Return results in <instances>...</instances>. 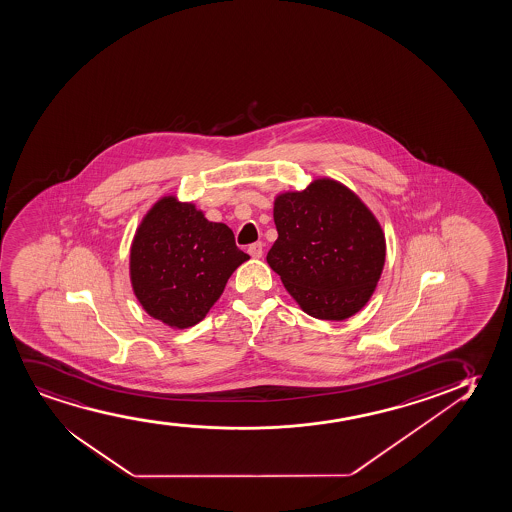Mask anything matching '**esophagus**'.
<instances>
[{
  "instance_id": "34e87169",
  "label": "esophagus",
  "mask_w": 512,
  "mask_h": 512,
  "mask_svg": "<svg viewBox=\"0 0 512 512\" xmlns=\"http://www.w3.org/2000/svg\"><path fill=\"white\" fill-rule=\"evenodd\" d=\"M247 253L251 254L253 258H261V256H263V244H261V242H254V244H251L249 249H247Z\"/></svg>"
}]
</instances>
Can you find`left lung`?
I'll list each match as a JSON object with an SVG mask.
<instances>
[{"mask_svg":"<svg viewBox=\"0 0 512 512\" xmlns=\"http://www.w3.org/2000/svg\"><path fill=\"white\" fill-rule=\"evenodd\" d=\"M279 232L266 261L301 310L346 320L369 303L381 279L386 239L362 199L343 183L318 178L273 202Z\"/></svg>","mask_w":512,"mask_h":512,"instance_id":"1","label":"left lung"}]
</instances>
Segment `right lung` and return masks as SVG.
I'll return each mask as SVG.
<instances>
[{
	"label": "right lung",
	"mask_w": 512,
	"mask_h": 512,
	"mask_svg": "<svg viewBox=\"0 0 512 512\" xmlns=\"http://www.w3.org/2000/svg\"><path fill=\"white\" fill-rule=\"evenodd\" d=\"M247 259L225 223L206 220L192 202L164 195L136 228L131 287L150 317L187 329L206 317Z\"/></svg>",
	"instance_id": "right-lung-1"
}]
</instances>
